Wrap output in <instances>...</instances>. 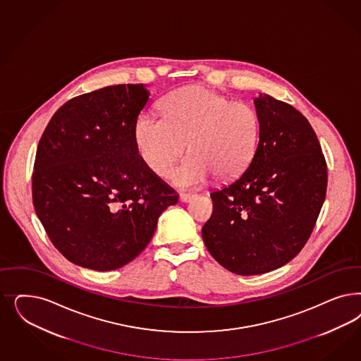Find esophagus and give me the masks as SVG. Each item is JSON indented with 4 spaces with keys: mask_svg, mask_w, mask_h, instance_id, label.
<instances>
[{
    "mask_svg": "<svg viewBox=\"0 0 361 361\" xmlns=\"http://www.w3.org/2000/svg\"><path fill=\"white\" fill-rule=\"evenodd\" d=\"M194 197H195V195H192V194H180V195H179L180 200H182V202H185V203L190 202V200L194 198Z\"/></svg>",
    "mask_w": 361,
    "mask_h": 361,
    "instance_id": "esophagus-1",
    "label": "esophagus"
}]
</instances>
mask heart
I'll return each instance as SVG.
<instances>
[{
	"instance_id": "b5f03b06",
	"label": "heart",
	"mask_w": 361,
	"mask_h": 361,
	"mask_svg": "<svg viewBox=\"0 0 361 361\" xmlns=\"http://www.w3.org/2000/svg\"><path fill=\"white\" fill-rule=\"evenodd\" d=\"M163 118L142 113L135 123V145L142 161L158 176H167L175 161V186L204 185L211 175L227 180L243 173L255 154L260 119L255 109L206 86L191 85L169 94Z\"/></svg>"
}]
</instances>
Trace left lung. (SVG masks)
<instances>
[{"label":"left lung","instance_id":"1","mask_svg":"<svg viewBox=\"0 0 361 361\" xmlns=\"http://www.w3.org/2000/svg\"><path fill=\"white\" fill-rule=\"evenodd\" d=\"M259 142L247 170L211 192L202 228L212 257L250 276L287 264L310 239L324 203L326 163L307 118L268 94L254 99Z\"/></svg>","mask_w":361,"mask_h":361}]
</instances>
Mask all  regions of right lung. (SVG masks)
<instances>
[{"instance_id": "1", "label": "right lung", "mask_w": 361, "mask_h": 361, "mask_svg": "<svg viewBox=\"0 0 361 361\" xmlns=\"http://www.w3.org/2000/svg\"><path fill=\"white\" fill-rule=\"evenodd\" d=\"M143 85H116L61 106L39 140L33 204L51 243L71 263L123 267L150 243L178 194L145 164L135 123L149 101Z\"/></svg>"}]
</instances>
